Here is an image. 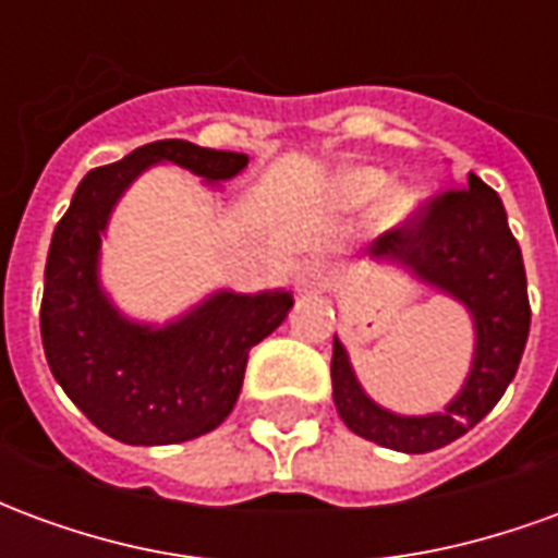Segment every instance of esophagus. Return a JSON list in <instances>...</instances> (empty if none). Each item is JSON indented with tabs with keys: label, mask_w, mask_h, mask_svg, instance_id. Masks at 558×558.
Returning <instances> with one entry per match:
<instances>
[{
	"label": "esophagus",
	"mask_w": 558,
	"mask_h": 558,
	"mask_svg": "<svg viewBox=\"0 0 558 558\" xmlns=\"http://www.w3.org/2000/svg\"><path fill=\"white\" fill-rule=\"evenodd\" d=\"M295 287L304 295H311V292H319L323 287H328V266L326 263H319V259H311V263H304L299 268V275H295Z\"/></svg>",
	"instance_id": "esophagus-1"
}]
</instances>
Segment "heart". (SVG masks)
Listing matches in <instances>:
<instances>
[{
  "mask_svg": "<svg viewBox=\"0 0 558 558\" xmlns=\"http://www.w3.org/2000/svg\"><path fill=\"white\" fill-rule=\"evenodd\" d=\"M388 187V175L376 167H352V170L340 172L338 182H335V196H338L340 206L359 208L374 203L376 196H383V191ZM412 196L407 191H388L383 196V208H379V218L383 223H398L410 215Z\"/></svg>",
  "mask_w": 558,
  "mask_h": 558,
  "instance_id": "obj_1",
  "label": "heart"
}]
</instances>
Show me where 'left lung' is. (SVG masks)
Returning a JSON list of instances; mask_svg holds the SVG:
<instances>
[{
	"label": "left lung",
	"mask_w": 558,
	"mask_h": 558,
	"mask_svg": "<svg viewBox=\"0 0 558 558\" xmlns=\"http://www.w3.org/2000/svg\"><path fill=\"white\" fill-rule=\"evenodd\" d=\"M367 254L460 302L472 316L475 352L463 388L442 412L398 415L367 398L335 338L331 391L343 424L403 454H427L469 433L514 379L529 338L526 268L499 194L469 172L466 187L433 196L403 227L383 232Z\"/></svg>",
	"instance_id": "left-lung-1"
}]
</instances>
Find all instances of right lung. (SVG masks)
I'll return each mask as SVG.
<instances>
[{"label": "right lung", "mask_w": 558, "mask_h": 558, "mask_svg": "<svg viewBox=\"0 0 558 558\" xmlns=\"http://www.w3.org/2000/svg\"><path fill=\"white\" fill-rule=\"evenodd\" d=\"M175 163L227 182L247 155L158 140L86 172L56 223L44 268L41 340L56 383L86 418L125 445H172L215 430L242 391L247 352L287 319V290H218L167 326L128 319L104 292L101 235L140 172Z\"/></svg>", "instance_id": "1"}]
</instances>
